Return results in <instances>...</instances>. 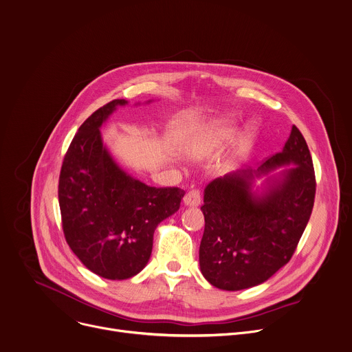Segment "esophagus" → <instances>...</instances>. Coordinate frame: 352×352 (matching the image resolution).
<instances>
[{"label":"esophagus","mask_w":352,"mask_h":352,"mask_svg":"<svg viewBox=\"0 0 352 352\" xmlns=\"http://www.w3.org/2000/svg\"><path fill=\"white\" fill-rule=\"evenodd\" d=\"M200 201H201V195L199 189H190L184 197V203L189 207H196L200 204Z\"/></svg>","instance_id":"esophagus-1"}]
</instances>
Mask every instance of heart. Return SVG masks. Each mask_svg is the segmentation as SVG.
<instances>
[{"label": "heart", "mask_w": 352, "mask_h": 352, "mask_svg": "<svg viewBox=\"0 0 352 352\" xmlns=\"http://www.w3.org/2000/svg\"><path fill=\"white\" fill-rule=\"evenodd\" d=\"M233 129L232 127H226V126H219V127H215L214 130H211L206 138V145L208 148H214V146H218V145H222L228 141H230L233 138ZM252 138H253V133L249 131L246 133V135L242 138L241 141V148H246L250 142H252Z\"/></svg>", "instance_id": "1"}]
</instances>
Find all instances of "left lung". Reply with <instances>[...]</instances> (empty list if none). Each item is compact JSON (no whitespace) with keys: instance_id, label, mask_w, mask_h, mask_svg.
Masks as SVG:
<instances>
[{"instance_id":"1","label":"left lung","mask_w":352,"mask_h":352,"mask_svg":"<svg viewBox=\"0 0 352 352\" xmlns=\"http://www.w3.org/2000/svg\"><path fill=\"white\" fill-rule=\"evenodd\" d=\"M294 163L261 197L250 190L252 171L225 175L204 190V232L199 249L203 276L222 290H242L270 279L290 261L309 221L316 179L308 145L293 126L283 152L256 175Z\"/></svg>"}]
</instances>
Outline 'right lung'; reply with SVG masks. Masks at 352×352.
Masks as SVG:
<instances>
[{"instance_id": "1", "label": "right lung", "mask_w": 352, "mask_h": 352, "mask_svg": "<svg viewBox=\"0 0 352 352\" xmlns=\"http://www.w3.org/2000/svg\"><path fill=\"white\" fill-rule=\"evenodd\" d=\"M113 99L80 126L62 163L58 197L65 239L94 274L129 279L148 264L156 226L174 214L185 192L155 188L131 178L104 149L99 127L117 104Z\"/></svg>"}]
</instances>
